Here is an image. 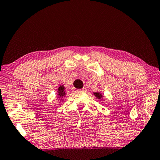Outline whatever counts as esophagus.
Segmentation results:
<instances>
[{
    "label": "esophagus",
    "mask_w": 160,
    "mask_h": 160,
    "mask_svg": "<svg viewBox=\"0 0 160 160\" xmlns=\"http://www.w3.org/2000/svg\"><path fill=\"white\" fill-rule=\"evenodd\" d=\"M78 91H80V92H84L86 91V88L85 87H83V88H82V89H79Z\"/></svg>",
    "instance_id": "esophagus-1"
}]
</instances>
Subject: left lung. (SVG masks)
Here are the masks:
<instances>
[{
  "label": "left lung",
  "mask_w": 160,
  "mask_h": 160,
  "mask_svg": "<svg viewBox=\"0 0 160 160\" xmlns=\"http://www.w3.org/2000/svg\"><path fill=\"white\" fill-rule=\"evenodd\" d=\"M94 95L98 99H102V98H103V95L100 92H94Z\"/></svg>",
  "instance_id": "1"
}]
</instances>
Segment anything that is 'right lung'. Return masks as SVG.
Returning a JSON list of instances; mask_svg holds the SVG:
<instances>
[{"instance_id": "right-lung-1", "label": "right lung", "mask_w": 160, "mask_h": 160, "mask_svg": "<svg viewBox=\"0 0 160 160\" xmlns=\"http://www.w3.org/2000/svg\"><path fill=\"white\" fill-rule=\"evenodd\" d=\"M57 95H58L59 98H62L65 95V88L63 85H62L58 88V90H57Z\"/></svg>"}]
</instances>
